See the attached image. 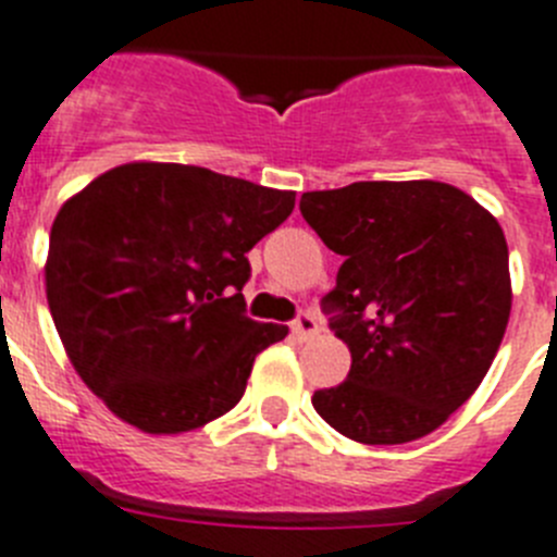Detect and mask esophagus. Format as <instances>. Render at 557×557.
<instances>
[{
  "mask_svg": "<svg viewBox=\"0 0 557 557\" xmlns=\"http://www.w3.org/2000/svg\"><path fill=\"white\" fill-rule=\"evenodd\" d=\"M318 318L312 315V312H301V315L293 321V335L301 337V341H307V337H315L318 335Z\"/></svg>",
  "mask_w": 557,
  "mask_h": 557,
  "instance_id": "1",
  "label": "esophagus"
}]
</instances>
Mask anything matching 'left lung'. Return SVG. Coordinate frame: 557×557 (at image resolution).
<instances>
[{"mask_svg": "<svg viewBox=\"0 0 557 557\" xmlns=\"http://www.w3.org/2000/svg\"><path fill=\"white\" fill-rule=\"evenodd\" d=\"M301 213L344 256L324 298L349 346L341 386L312 394L337 434L403 445L476 392L510 321L505 231L448 183H351L301 194Z\"/></svg>", "mask_w": 557, "mask_h": 557, "instance_id": "8db88e82", "label": "left lung"}]
</instances>
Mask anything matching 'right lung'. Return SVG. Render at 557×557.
Returning a JSON list of instances; mask_svg holds the SVG:
<instances>
[{
	"mask_svg": "<svg viewBox=\"0 0 557 557\" xmlns=\"http://www.w3.org/2000/svg\"><path fill=\"white\" fill-rule=\"evenodd\" d=\"M296 191L180 163H126L70 197L50 231L47 304L66 358L146 434L227 414L287 326L245 315L247 250Z\"/></svg>",
	"mask_w": 557,
	"mask_h": 557,
	"instance_id": "1",
	"label": "right lung"
}]
</instances>
